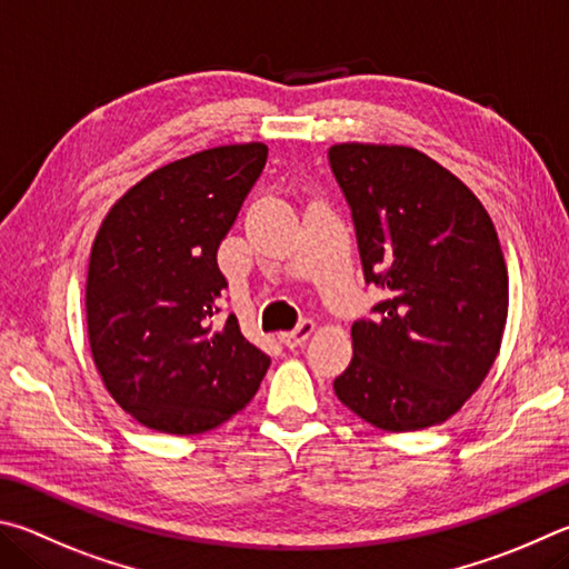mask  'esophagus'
I'll return each mask as SVG.
<instances>
[{
	"mask_svg": "<svg viewBox=\"0 0 569 569\" xmlns=\"http://www.w3.org/2000/svg\"><path fill=\"white\" fill-rule=\"evenodd\" d=\"M312 332H315V322L302 320L300 325L295 327L292 332H282V335H279V340H282V345H287V347H300L302 342L310 340Z\"/></svg>",
	"mask_w": 569,
	"mask_h": 569,
	"instance_id": "1",
	"label": "esophagus"
}]
</instances>
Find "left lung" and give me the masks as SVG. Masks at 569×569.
I'll return each instance as SVG.
<instances>
[{"label": "left lung", "instance_id": "obj_1", "mask_svg": "<svg viewBox=\"0 0 569 569\" xmlns=\"http://www.w3.org/2000/svg\"><path fill=\"white\" fill-rule=\"evenodd\" d=\"M367 282L387 300L352 325V362L335 380L345 407L387 432L442 425L500 355L510 279L497 229L450 169L415 147H330Z\"/></svg>", "mask_w": 569, "mask_h": 569}]
</instances>
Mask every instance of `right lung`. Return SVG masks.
Segmentation results:
<instances>
[{
  "instance_id": "obj_1",
  "label": "right lung",
  "mask_w": 569,
  "mask_h": 569,
  "mask_svg": "<svg viewBox=\"0 0 569 569\" xmlns=\"http://www.w3.org/2000/svg\"><path fill=\"white\" fill-rule=\"evenodd\" d=\"M267 162L264 142L202 149L139 179L109 207L87 269V335L112 400L139 425L199 435L244 410L269 357L234 315L217 247Z\"/></svg>"
}]
</instances>
